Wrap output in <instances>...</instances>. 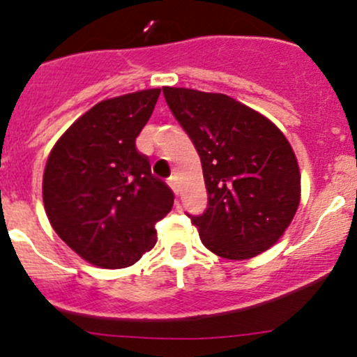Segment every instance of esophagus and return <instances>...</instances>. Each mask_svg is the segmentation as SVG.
<instances>
[{
  "mask_svg": "<svg viewBox=\"0 0 357 357\" xmlns=\"http://www.w3.org/2000/svg\"><path fill=\"white\" fill-rule=\"evenodd\" d=\"M167 184H169L171 190H173L176 195H178V181H176V176H171V178L167 179Z\"/></svg>",
  "mask_w": 357,
  "mask_h": 357,
  "instance_id": "1",
  "label": "esophagus"
}]
</instances>
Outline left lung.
I'll use <instances>...</instances> for the list:
<instances>
[{
  "label": "left lung",
  "mask_w": 357,
  "mask_h": 357,
  "mask_svg": "<svg viewBox=\"0 0 357 357\" xmlns=\"http://www.w3.org/2000/svg\"><path fill=\"white\" fill-rule=\"evenodd\" d=\"M165 99L198 151L208 208L191 216L203 245L245 260L277 243L301 202V173L280 129L225 93L165 87Z\"/></svg>",
  "instance_id": "obj_1"
}]
</instances>
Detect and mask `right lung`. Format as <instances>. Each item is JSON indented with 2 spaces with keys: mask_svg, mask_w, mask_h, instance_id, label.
<instances>
[{
  "mask_svg": "<svg viewBox=\"0 0 357 357\" xmlns=\"http://www.w3.org/2000/svg\"><path fill=\"white\" fill-rule=\"evenodd\" d=\"M159 89L93 105L53 146L43 173V203L53 230L84 260L102 268L134 265L155 245V223L174 195L151 173L136 137Z\"/></svg>",
  "mask_w": 357,
  "mask_h": 357,
  "instance_id": "obj_1",
  "label": "right lung"
}]
</instances>
